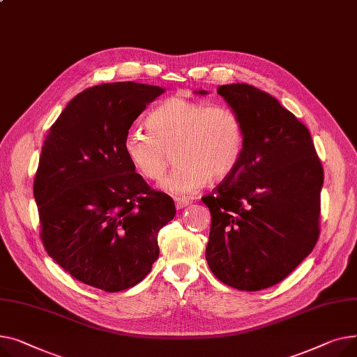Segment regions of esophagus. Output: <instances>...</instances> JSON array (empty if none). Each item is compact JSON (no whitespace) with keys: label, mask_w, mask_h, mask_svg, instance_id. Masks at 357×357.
Listing matches in <instances>:
<instances>
[{"label":"esophagus","mask_w":357,"mask_h":357,"mask_svg":"<svg viewBox=\"0 0 357 357\" xmlns=\"http://www.w3.org/2000/svg\"><path fill=\"white\" fill-rule=\"evenodd\" d=\"M192 202L190 200H187V199H183V197H176V207L177 208H184V207H187L188 204H190Z\"/></svg>","instance_id":"34e87169"}]
</instances>
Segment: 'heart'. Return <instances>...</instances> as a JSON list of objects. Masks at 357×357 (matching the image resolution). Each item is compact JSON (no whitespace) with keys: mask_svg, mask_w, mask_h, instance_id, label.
I'll list each match as a JSON object with an SVG mask.
<instances>
[{"mask_svg":"<svg viewBox=\"0 0 357 357\" xmlns=\"http://www.w3.org/2000/svg\"><path fill=\"white\" fill-rule=\"evenodd\" d=\"M149 131L132 128L125 135L123 153L145 178L161 180L178 161L161 188L177 197L190 196L208 178L232 174L243 154V127L235 109L226 105L172 96L146 118Z\"/></svg>","mask_w":357,"mask_h":357,"instance_id":"b5f03b06","label":"heart"}]
</instances>
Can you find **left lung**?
<instances>
[{
    "label": "left lung",
    "instance_id": "8db88e82",
    "mask_svg": "<svg viewBox=\"0 0 357 357\" xmlns=\"http://www.w3.org/2000/svg\"><path fill=\"white\" fill-rule=\"evenodd\" d=\"M218 93L241 118L243 154L202 197L212 215L206 261L223 284L259 291L287 278L316 246L323 165L305 125L274 96L246 83Z\"/></svg>",
    "mask_w": 357,
    "mask_h": 357
}]
</instances>
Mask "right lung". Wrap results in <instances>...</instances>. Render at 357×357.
Returning a JSON list of instances; mask_svg holds the SVG:
<instances>
[{"instance_id": "right-lung-1", "label": "right lung", "mask_w": 357, "mask_h": 357, "mask_svg": "<svg viewBox=\"0 0 357 357\" xmlns=\"http://www.w3.org/2000/svg\"><path fill=\"white\" fill-rule=\"evenodd\" d=\"M164 92L135 82L102 83L76 95L50 127L34 178L41 241L77 281L118 292L157 261L173 199L153 190L123 153L132 122Z\"/></svg>"}]
</instances>
